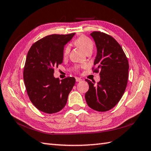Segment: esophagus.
<instances>
[{
	"label": "esophagus",
	"mask_w": 151,
	"mask_h": 151,
	"mask_svg": "<svg viewBox=\"0 0 151 151\" xmlns=\"http://www.w3.org/2000/svg\"><path fill=\"white\" fill-rule=\"evenodd\" d=\"M75 79H76V82H77L82 81V79H81V78H78V77H76V78H75Z\"/></svg>",
	"instance_id": "esophagus-1"
}]
</instances>
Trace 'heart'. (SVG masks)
Wrapping results in <instances>:
<instances>
[{
	"instance_id": "1",
	"label": "heart",
	"mask_w": 151,
	"mask_h": 151,
	"mask_svg": "<svg viewBox=\"0 0 151 151\" xmlns=\"http://www.w3.org/2000/svg\"><path fill=\"white\" fill-rule=\"evenodd\" d=\"M75 43L76 45H78L83 51H84V52H86V51L89 50H92L93 48V43L92 40L89 37L84 36V35L76 38L75 41ZM69 51H70V47L69 45H67L65 48V49H64L63 55L65 56L68 55ZM82 67L85 68L86 65H82Z\"/></svg>"
}]
</instances>
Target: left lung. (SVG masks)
I'll return each instance as SVG.
<instances>
[{"label":"left lung","mask_w":151,"mask_h":151,"mask_svg":"<svg viewBox=\"0 0 151 151\" xmlns=\"http://www.w3.org/2000/svg\"><path fill=\"white\" fill-rule=\"evenodd\" d=\"M97 47L94 72L100 71L97 84L86 79L89 89L85 99L93 110L106 111L120 101L126 89L129 78V62L122 47L114 37L101 32L90 34Z\"/></svg>","instance_id":"obj_1"}]
</instances>
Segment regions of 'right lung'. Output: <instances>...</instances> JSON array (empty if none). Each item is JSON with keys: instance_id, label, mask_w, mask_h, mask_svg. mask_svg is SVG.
<instances>
[{"instance_id": "obj_1", "label": "right lung", "mask_w": 151, "mask_h": 151, "mask_svg": "<svg viewBox=\"0 0 151 151\" xmlns=\"http://www.w3.org/2000/svg\"><path fill=\"white\" fill-rule=\"evenodd\" d=\"M75 33L52 34L34 43L28 50L23 78L30 101L38 110L54 114L65 106L75 84L74 77L54 76V67L63 62L64 46Z\"/></svg>"}]
</instances>
